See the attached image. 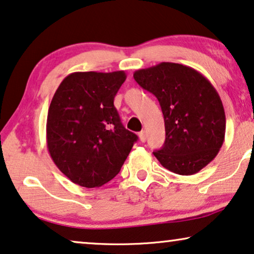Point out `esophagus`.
Wrapping results in <instances>:
<instances>
[{
  "instance_id": "1",
  "label": "esophagus",
  "mask_w": 254,
  "mask_h": 254,
  "mask_svg": "<svg viewBox=\"0 0 254 254\" xmlns=\"http://www.w3.org/2000/svg\"><path fill=\"white\" fill-rule=\"evenodd\" d=\"M138 137H140L141 142L147 141V133H145V130H141L140 133H138Z\"/></svg>"
}]
</instances>
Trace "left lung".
<instances>
[{"label": "left lung", "instance_id": "left-lung-1", "mask_svg": "<svg viewBox=\"0 0 254 254\" xmlns=\"http://www.w3.org/2000/svg\"><path fill=\"white\" fill-rule=\"evenodd\" d=\"M137 84L158 99L165 142L155 157L183 176L199 172L220 151L225 135L223 104L211 83L195 69L162 62L134 72Z\"/></svg>", "mask_w": 254, "mask_h": 254}]
</instances>
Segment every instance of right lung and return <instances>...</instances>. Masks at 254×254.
Masks as SVG:
<instances>
[{"mask_svg": "<svg viewBox=\"0 0 254 254\" xmlns=\"http://www.w3.org/2000/svg\"><path fill=\"white\" fill-rule=\"evenodd\" d=\"M125 79L123 70L72 72L54 93L47 114V148L59 170L79 186L109 183L137 141L113 104Z\"/></svg>", "mask_w": 254, "mask_h": 254, "instance_id": "add662e5", "label": "right lung"}]
</instances>
